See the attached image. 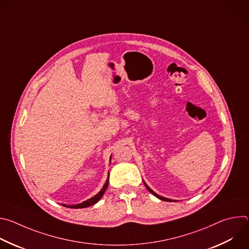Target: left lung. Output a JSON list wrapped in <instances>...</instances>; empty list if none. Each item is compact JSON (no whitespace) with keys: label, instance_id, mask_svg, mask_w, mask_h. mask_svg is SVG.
<instances>
[{"label":"left lung","instance_id":"8db88e82","mask_svg":"<svg viewBox=\"0 0 249 249\" xmlns=\"http://www.w3.org/2000/svg\"><path fill=\"white\" fill-rule=\"evenodd\" d=\"M144 184H145V186L147 187V189H148V190H149V191H150V192H151L153 195H155L156 197H158L159 199H160V200H162V201H167V202H171V201H172L171 199H168V198H164V197H162V196H160V195H158L156 192H154V191H153V190H152V189H151V188H150V187H149V186H148V185L145 183V181H144Z\"/></svg>","mask_w":249,"mask_h":249}]
</instances>
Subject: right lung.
<instances>
[{
  "instance_id": "1",
  "label": "right lung",
  "mask_w": 249,
  "mask_h": 249,
  "mask_svg": "<svg viewBox=\"0 0 249 249\" xmlns=\"http://www.w3.org/2000/svg\"><path fill=\"white\" fill-rule=\"evenodd\" d=\"M108 183H109V173H108V177H107V179H106V181H105V183H104L102 189H101L96 195H94L92 198H90V199H89V200H87V201H85V202H83V203L77 204V205H65V204H64L63 206L69 207V208H73V209H82V208H87V207H89V206H91V205H94V204L97 203V202L100 200V198L103 196L104 192L106 191V189H107V187H108Z\"/></svg>"
}]
</instances>
